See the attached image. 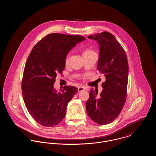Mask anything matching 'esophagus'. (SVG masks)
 <instances>
[{"mask_svg": "<svg viewBox=\"0 0 156 156\" xmlns=\"http://www.w3.org/2000/svg\"><path fill=\"white\" fill-rule=\"evenodd\" d=\"M77 89H78V91H79V92H81V91H82V90H85L87 88H86L85 87H83V86H79V87H78Z\"/></svg>", "mask_w": 156, "mask_h": 156, "instance_id": "esophagus-1", "label": "esophagus"}]
</instances>
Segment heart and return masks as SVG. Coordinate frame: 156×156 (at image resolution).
Here are the masks:
<instances>
[{
	"mask_svg": "<svg viewBox=\"0 0 156 156\" xmlns=\"http://www.w3.org/2000/svg\"><path fill=\"white\" fill-rule=\"evenodd\" d=\"M95 53L93 50H90V49H87L86 50H85V51L83 52V54H87V53ZM68 63V56L67 55L65 59V64H67Z\"/></svg>",
	"mask_w": 156,
	"mask_h": 156,
	"instance_id": "obj_1",
	"label": "heart"
}]
</instances>
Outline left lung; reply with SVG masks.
Returning <instances> with one entry per match:
<instances>
[{
	"instance_id": "1",
	"label": "left lung",
	"mask_w": 156,
	"mask_h": 156,
	"mask_svg": "<svg viewBox=\"0 0 156 156\" xmlns=\"http://www.w3.org/2000/svg\"><path fill=\"white\" fill-rule=\"evenodd\" d=\"M100 46L97 69L106 77L100 95L90 89L86 103L90 119L100 125L111 123L125 105L129 75V64L125 50L110 32H103L88 37Z\"/></svg>"
}]
</instances>
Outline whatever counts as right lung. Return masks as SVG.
I'll return each instance as SVG.
<instances>
[{
	"mask_svg": "<svg viewBox=\"0 0 156 156\" xmlns=\"http://www.w3.org/2000/svg\"><path fill=\"white\" fill-rule=\"evenodd\" d=\"M86 38L80 35L50 34L33 47L23 71L22 90L26 107L42 126L58 125L65 117L68 103L77 92L73 86L53 89L58 74L65 68L68 51Z\"/></svg>",
	"mask_w": 156,
	"mask_h": 156,
	"instance_id": "right-lung-1",
	"label": "right lung"
}]
</instances>
